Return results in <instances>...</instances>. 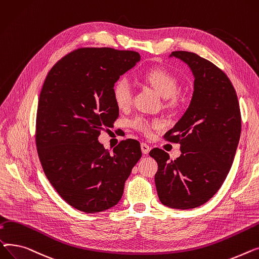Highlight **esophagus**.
<instances>
[{
    "mask_svg": "<svg viewBox=\"0 0 259 259\" xmlns=\"http://www.w3.org/2000/svg\"><path fill=\"white\" fill-rule=\"evenodd\" d=\"M141 150H142V153H143L144 155H147V154L149 153L150 147H149V145H148V144H146V143L142 142V143H141Z\"/></svg>",
    "mask_w": 259,
    "mask_h": 259,
    "instance_id": "obj_1",
    "label": "esophagus"
}]
</instances>
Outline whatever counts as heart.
I'll use <instances>...</instances> for the list:
<instances>
[{
	"mask_svg": "<svg viewBox=\"0 0 259 259\" xmlns=\"http://www.w3.org/2000/svg\"><path fill=\"white\" fill-rule=\"evenodd\" d=\"M143 78L162 97L168 99L170 103L175 102V94L178 91L179 82L171 72L162 68H154L148 70L143 75ZM112 95L119 109H125L131 104L133 98V88L126 76H121L116 80L112 89ZM131 125L138 132L149 136L154 130L162 126V122L159 119H148L143 116H137L131 121Z\"/></svg>",
	"mask_w": 259,
	"mask_h": 259,
	"instance_id": "obj_1",
	"label": "heart"
}]
</instances>
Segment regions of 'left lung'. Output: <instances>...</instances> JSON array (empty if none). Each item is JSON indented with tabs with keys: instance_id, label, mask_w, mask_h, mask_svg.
<instances>
[{
	"instance_id": "1",
	"label": "left lung",
	"mask_w": 259,
	"mask_h": 259,
	"mask_svg": "<svg viewBox=\"0 0 259 259\" xmlns=\"http://www.w3.org/2000/svg\"><path fill=\"white\" fill-rule=\"evenodd\" d=\"M194 76V91L185 114L164 139L181 145L170 160L163 149L149 151L158 163L155 182L161 203L191 209L208 202L229 172L241 131L237 95L228 76L195 53L174 51Z\"/></svg>"
}]
</instances>
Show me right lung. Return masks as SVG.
<instances>
[{
  "label": "right lung",
  "instance_id": "right-lung-1",
  "mask_svg": "<svg viewBox=\"0 0 259 259\" xmlns=\"http://www.w3.org/2000/svg\"><path fill=\"white\" fill-rule=\"evenodd\" d=\"M140 54L113 48H79L51 68L36 113L35 143L44 172L72 207L96 213L115 206L142 156L140 143L121 141L112 153L98 142L118 119L112 89Z\"/></svg>",
  "mask_w": 259,
  "mask_h": 259
}]
</instances>
